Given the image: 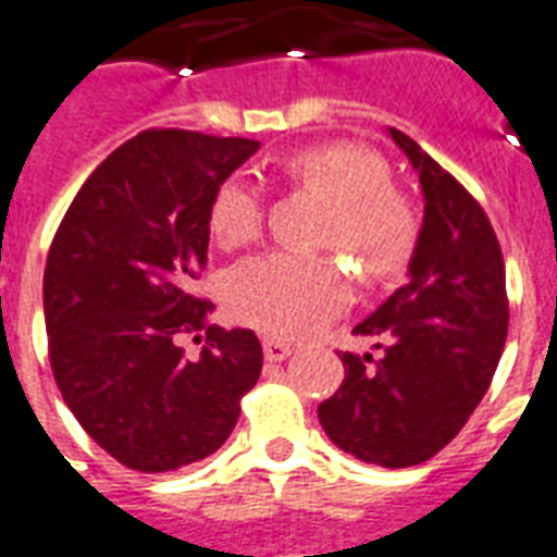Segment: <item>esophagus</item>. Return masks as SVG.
Instances as JSON below:
<instances>
[{
  "label": "esophagus",
  "mask_w": 557,
  "mask_h": 557,
  "mask_svg": "<svg viewBox=\"0 0 557 557\" xmlns=\"http://www.w3.org/2000/svg\"><path fill=\"white\" fill-rule=\"evenodd\" d=\"M292 351V343L280 341V337H265L263 341V355L269 363H283Z\"/></svg>",
  "instance_id": "34e87169"
}]
</instances>
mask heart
<instances>
[{
    "mask_svg": "<svg viewBox=\"0 0 557 557\" xmlns=\"http://www.w3.org/2000/svg\"><path fill=\"white\" fill-rule=\"evenodd\" d=\"M292 183L332 202L323 243L355 257L366 277H392L409 263L418 220L388 180V165L369 148L332 143L306 148L283 162ZM263 228V191L255 176L234 174L211 197L208 232L223 248L246 246ZM351 300L349 274L334 257L265 251L239 260L225 277V302L239 323L269 334L300 337Z\"/></svg>",
    "mask_w": 557,
    "mask_h": 557,
    "instance_id": "1",
    "label": "heart"
}]
</instances>
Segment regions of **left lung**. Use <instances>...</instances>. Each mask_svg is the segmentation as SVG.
Segmentation results:
<instances>
[{"instance_id":"8db88e82","label":"left lung","mask_w":557,"mask_h":557,"mask_svg":"<svg viewBox=\"0 0 557 557\" xmlns=\"http://www.w3.org/2000/svg\"><path fill=\"white\" fill-rule=\"evenodd\" d=\"M388 134L426 200L409 283L355 325V334L381 337L383 355L343 351L346 381L318 418L357 460L406 469L437 455L483 400L504 355L509 302L490 216L414 139Z\"/></svg>"}]
</instances>
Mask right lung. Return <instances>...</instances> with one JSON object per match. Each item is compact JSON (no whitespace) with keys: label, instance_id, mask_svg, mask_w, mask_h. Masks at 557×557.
<instances>
[{"label":"right lung","instance_id":"right-lung-1","mask_svg":"<svg viewBox=\"0 0 557 557\" xmlns=\"http://www.w3.org/2000/svg\"><path fill=\"white\" fill-rule=\"evenodd\" d=\"M257 139L151 128L85 180L45 263L53 381L79 426L122 467L174 472L214 455L263 369L251 329L208 325L194 297L211 197ZM194 333L207 346L188 358Z\"/></svg>","mask_w":557,"mask_h":557}]
</instances>
